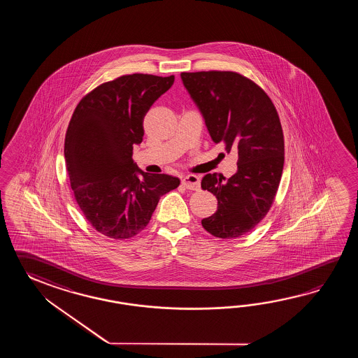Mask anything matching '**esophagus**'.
Listing matches in <instances>:
<instances>
[{"label":"esophagus","mask_w":358,"mask_h":358,"mask_svg":"<svg viewBox=\"0 0 358 358\" xmlns=\"http://www.w3.org/2000/svg\"><path fill=\"white\" fill-rule=\"evenodd\" d=\"M182 184L187 189L198 190L199 189V185H201V180H199V176L189 174V176H185L182 178Z\"/></svg>","instance_id":"esophagus-1"}]
</instances>
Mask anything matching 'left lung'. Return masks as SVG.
Returning <instances> with one entry per match:
<instances>
[{
  "label": "left lung",
  "mask_w": 358,
  "mask_h": 358,
  "mask_svg": "<svg viewBox=\"0 0 358 358\" xmlns=\"http://www.w3.org/2000/svg\"><path fill=\"white\" fill-rule=\"evenodd\" d=\"M182 84L205 119L215 143L238 152V170L203 176L202 189L217 198V210L202 220L213 236L230 239L251 231L274 202L284 166V136L273 101L236 71L182 73Z\"/></svg>",
  "instance_id": "left-lung-1"
}]
</instances>
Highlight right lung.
<instances>
[{
  "instance_id": "obj_1",
  "label": "right lung",
  "mask_w": 358,
  "mask_h": 358,
  "mask_svg": "<svg viewBox=\"0 0 358 358\" xmlns=\"http://www.w3.org/2000/svg\"><path fill=\"white\" fill-rule=\"evenodd\" d=\"M174 79L119 76L85 94L73 113L64 147L70 185L85 219L103 236L128 239L142 231L161 196L180 184L176 176L142 171L131 159L145 114Z\"/></svg>"
}]
</instances>
